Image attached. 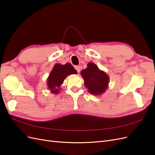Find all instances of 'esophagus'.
Returning a JSON list of instances; mask_svg holds the SVG:
<instances>
[{"instance_id":"1","label":"esophagus","mask_w":155,"mask_h":155,"mask_svg":"<svg viewBox=\"0 0 155 155\" xmlns=\"http://www.w3.org/2000/svg\"><path fill=\"white\" fill-rule=\"evenodd\" d=\"M75 69H76V70H77V72H78V73H79V72H80V70H81L80 67H79V66H75Z\"/></svg>"}]
</instances>
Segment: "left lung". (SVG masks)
Wrapping results in <instances>:
<instances>
[{
	"instance_id": "obj_1",
	"label": "left lung",
	"mask_w": 155,
	"mask_h": 155,
	"mask_svg": "<svg viewBox=\"0 0 155 155\" xmlns=\"http://www.w3.org/2000/svg\"><path fill=\"white\" fill-rule=\"evenodd\" d=\"M81 74L88 92L92 95L100 96L109 87V76L94 63H88L87 68L81 70Z\"/></svg>"
}]
</instances>
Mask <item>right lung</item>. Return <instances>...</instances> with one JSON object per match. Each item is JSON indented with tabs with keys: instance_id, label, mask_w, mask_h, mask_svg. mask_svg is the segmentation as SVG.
Instances as JSON below:
<instances>
[{
	"instance_id": "add662e5",
	"label": "right lung",
	"mask_w": 155,
	"mask_h": 155,
	"mask_svg": "<svg viewBox=\"0 0 155 155\" xmlns=\"http://www.w3.org/2000/svg\"><path fill=\"white\" fill-rule=\"evenodd\" d=\"M76 69H74L70 63L61 64L56 63L47 78L48 89L54 94H58L61 90V86L64 79L69 75L77 74Z\"/></svg>"
}]
</instances>
